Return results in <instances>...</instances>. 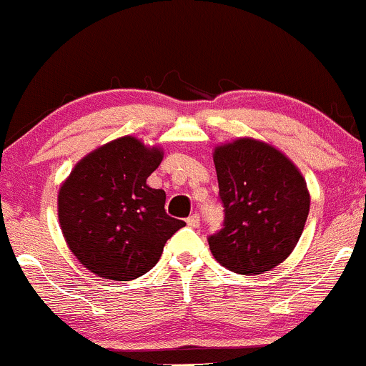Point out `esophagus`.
I'll use <instances>...</instances> for the list:
<instances>
[{
	"mask_svg": "<svg viewBox=\"0 0 366 366\" xmlns=\"http://www.w3.org/2000/svg\"><path fill=\"white\" fill-rule=\"evenodd\" d=\"M187 224L188 227H199V225H201V217H199V213L190 214V217L187 218Z\"/></svg>",
	"mask_w": 366,
	"mask_h": 366,
	"instance_id": "esophagus-1",
	"label": "esophagus"
}]
</instances>
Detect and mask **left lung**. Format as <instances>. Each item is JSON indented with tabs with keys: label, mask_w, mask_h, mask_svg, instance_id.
<instances>
[{
	"label": "left lung",
	"mask_w": 366,
	"mask_h": 366,
	"mask_svg": "<svg viewBox=\"0 0 366 366\" xmlns=\"http://www.w3.org/2000/svg\"><path fill=\"white\" fill-rule=\"evenodd\" d=\"M225 220L209 236L213 257L232 273L261 274L291 255L310 194L300 169L264 141L239 137L213 153Z\"/></svg>",
	"instance_id": "1"
}]
</instances>
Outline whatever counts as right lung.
I'll list each match as a JSON object with an SVG mask.
<instances>
[{"label": "right lung", "instance_id": "obj_1", "mask_svg": "<svg viewBox=\"0 0 366 366\" xmlns=\"http://www.w3.org/2000/svg\"><path fill=\"white\" fill-rule=\"evenodd\" d=\"M164 149L125 135L75 164L58 192L63 238L86 269L109 280H134L160 259L184 222L165 213V192L146 179Z\"/></svg>", "mask_w": 366, "mask_h": 366}]
</instances>
